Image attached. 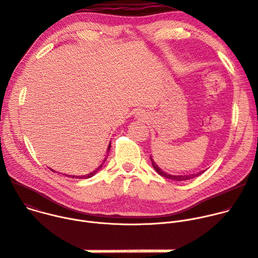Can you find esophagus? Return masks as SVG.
<instances>
[{
	"mask_svg": "<svg viewBox=\"0 0 258 258\" xmlns=\"http://www.w3.org/2000/svg\"><path fill=\"white\" fill-rule=\"evenodd\" d=\"M136 115H137V117L142 118V120H144V118H146V117H147V113L145 112V110H140V111H137Z\"/></svg>",
	"mask_w": 258,
	"mask_h": 258,
	"instance_id": "esophagus-1",
	"label": "esophagus"
}]
</instances>
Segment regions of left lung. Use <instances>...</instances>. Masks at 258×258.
Returning a JSON list of instances; mask_svg holds the SVG:
<instances>
[{
	"label": "left lung",
	"instance_id": "8db88e82",
	"mask_svg": "<svg viewBox=\"0 0 258 258\" xmlns=\"http://www.w3.org/2000/svg\"><path fill=\"white\" fill-rule=\"evenodd\" d=\"M150 158H151V161H152V165H153V167H154V169L159 173L160 175H162V176H164V177H166V179H170V180H173V181H177V182H180V181H186V180H190V179H193V177H195V176H198L200 174H202L203 172H205V170H203V171H201V172H197V173H193V174H187V175H173V174H169V173H166V172H164L161 168H159L158 167V165L155 163V161L153 160V158H152V156H150Z\"/></svg>",
	"mask_w": 258,
	"mask_h": 258
}]
</instances>
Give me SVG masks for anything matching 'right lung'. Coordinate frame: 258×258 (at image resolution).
Listing matches in <instances>:
<instances>
[{
    "label": "right lung",
    "mask_w": 258,
    "mask_h": 258,
    "mask_svg": "<svg viewBox=\"0 0 258 258\" xmlns=\"http://www.w3.org/2000/svg\"><path fill=\"white\" fill-rule=\"evenodd\" d=\"M110 150V144H109V146H108V148H107V151H109ZM108 155V154H107ZM106 161V158H105V159L103 160V162H102V164L100 165V166H99L98 168H96L93 172H91V173H89V174H86V175H81V176H75V175H69V176H71V177H75V179H82V177H83V179H89V177H92L96 172H98V170L99 169H100L101 167H102V165H103V163ZM52 170V169H51ZM53 171V170H52Z\"/></svg>",
    "instance_id": "right-lung-1"
}]
</instances>
